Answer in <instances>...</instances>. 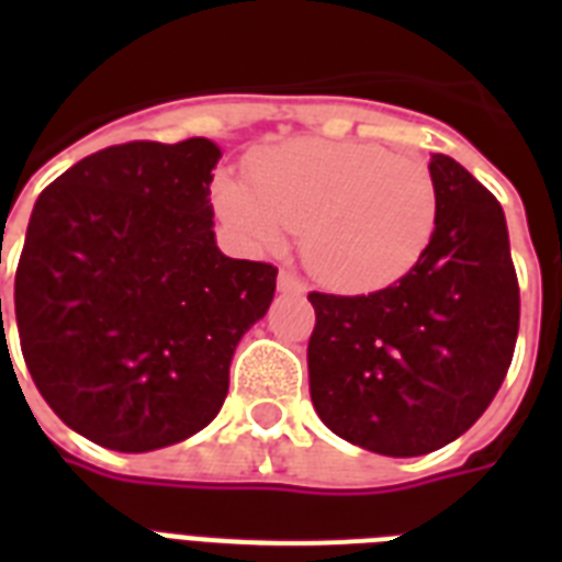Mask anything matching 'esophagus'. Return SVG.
I'll return each instance as SVG.
<instances>
[{
	"label": "esophagus",
	"instance_id": "34e87169",
	"mask_svg": "<svg viewBox=\"0 0 562 562\" xmlns=\"http://www.w3.org/2000/svg\"><path fill=\"white\" fill-rule=\"evenodd\" d=\"M277 289H280V294H294V297H303V294H306V282L300 280L294 271H280V277H277Z\"/></svg>",
	"mask_w": 562,
	"mask_h": 562
}]
</instances>
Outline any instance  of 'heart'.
<instances>
[{"label": "heart", "mask_w": 562, "mask_h": 562, "mask_svg": "<svg viewBox=\"0 0 562 562\" xmlns=\"http://www.w3.org/2000/svg\"><path fill=\"white\" fill-rule=\"evenodd\" d=\"M250 183L218 175L212 206L254 250L303 233V256L335 289H379L408 273L435 236L437 189L414 157L375 143L297 139L247 166Z\"/></svg>", "instance_id": "heart-1"}]
</instances>
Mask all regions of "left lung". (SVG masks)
Returning a JSON list of instances; mask_svg holds the SVG:
<instances>
[{
  "label": "left lung",
  "instance_id": "obj_1",
  "mask_svg": "<svg viewBox=\"0 0 562 562\" xmlns=\"http://www.w3.org/2000/svg\"><path fill=\"white\" fill-rule=\"evenodd\" d=\"M435 236L402 280L373 294L312 291L308 393L347 443L417 458L452 443L505 382L519 333V282L502 203L431 154Z\"/></svg>",
  "mask_w": 562,
  "mask_h": 562
}]
</instances>
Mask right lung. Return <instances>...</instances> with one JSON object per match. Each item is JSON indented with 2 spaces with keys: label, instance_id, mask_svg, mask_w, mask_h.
Returning a JSON list of instances; mask_svg holds the SVG:
<instances>
[{
  "label": "right lung",
  "instance_id": "add662e5",
  "mask_svg": "<svg viewBox=\"0 0 562 562\" xmlns=\"http://www.w3.org/2000/svg\"><path fill=\"white\" fill-rule=\"evenodd\" d=\"M218 160L203 136L110 145L34 203L13 282L22 359L48 408L104 449L154 452L210 426L271 306L277 268L215 245Z\"/></svg>",
  "mask_w": 562,
  "mask_h": 562
}]
</instances>
